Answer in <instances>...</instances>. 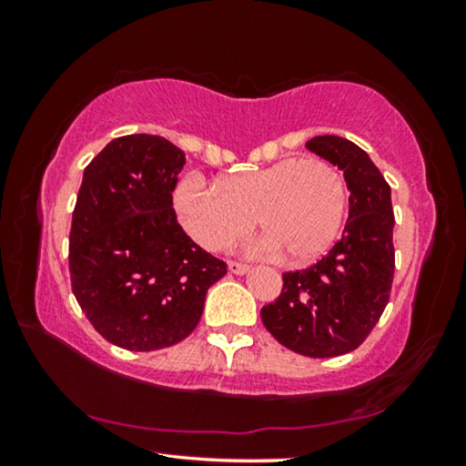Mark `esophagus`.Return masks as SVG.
<instances>
[{"label": "esophagus", "instance_id": "34e87169", "mask_svg": "<svg viewBox=\"0 0 466 466\" xmlns=\"http://www.w3.org/2000/svg\"><path fill=\"white\" fill-rule=\"evenodd\" d=\"M228 269H230L236 275H244V273L250 271V265H244V263H238V261H230V263H228Z\"/></svg>", "mask_w": 466, "mask_h": 466}]
</instances>
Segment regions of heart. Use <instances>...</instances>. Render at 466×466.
Returning <instances> with one entry per match:
<instances>
[{
    "mask_svg": "<svg viewBox=\"0 0 466 466\" xmlns=\"http://www.w3.org/2000/svg\"><path fill=\"white\" fill-rule=\"evenodd\" d=\"M345 183L320 157H283L269 167L226 175L218 185L188 175L175 188V209L191 238L208 250L232 247L250 230L265 232L263 250L291 263L320 257L345 216Z\"/></svg>",
    "mask_w": 466,
    "mask_h": 466,
    "instance_id": "obj_1",
    "label": "heart"
}]
</instances>
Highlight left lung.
<instances>
[{"instance_id": "obj_1", "label": "left lung", "mask_w": 466, "mask_h": 466, "mask_svg": "<svg viewBox=\"0 0 466 466\" xmlns=\"http://www.w3.org/2000/svg\"><path fill=\"white\" fill-rule=\"evenodd\" d=\"M306 147L343 170L350 218L343 238L309 269L283 273V289L263 306L265 329L309 358H335L366 341L389 304L394 275L390 187L353 141L317 136Z\"/></svg>"}]
</instances>
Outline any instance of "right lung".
I'll return each mask as SVG.
<instances>
[{
    "label": "right lung",
    "instance_id": "add662e5",
    "mask_svg": "<svg viewBox=\"0 0 466 466\" xmlns=\"http://www.w3.org/2000/svg\"><path fill=\"white\" fill-rule=\"evenodd\" d=\"M185 152L160 136L116 137L86 167L69 232L74 296L116 347L154 351L193 333L226 263L188 238L172 191Z\"/></svg>",
    "mask_w": 466,
    "mask_h": 466
}]
</instances>
